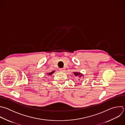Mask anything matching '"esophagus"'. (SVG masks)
Returning <instances> with one entry per match:
<instances>
[{"label":"esophagus","instance_id":"1","mask_svg":"<svg viewBox=\"0 0 125 125\" xmlns=\"http://www.w3.org/2000/svg\"><path fill=\"white\" fill-rule=\"evenodd\" d=\"M64 71V68H60V71H61V72H63Z\"/></svg>","mask_w":125,"mask_h":125}]
</instances>
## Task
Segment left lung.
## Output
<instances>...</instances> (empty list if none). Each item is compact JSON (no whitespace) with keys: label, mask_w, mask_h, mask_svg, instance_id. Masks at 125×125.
<instances>
[{"label":"left lung","mask_w":125,"mask_h":125,"mask_svg":"<svg viewBox=\"0 0 125 125\" xmlns=\"http://www.w3.org/2000/svg\"><path fill=\"white\" fill-rule=\"evenodd\" d=\"M74 73V75L75 76H79L80 78L82 76H83V74L81 73H79V72H75L73 73Z\"/></svg>","instance_id":"obj_1"}]
</instances>
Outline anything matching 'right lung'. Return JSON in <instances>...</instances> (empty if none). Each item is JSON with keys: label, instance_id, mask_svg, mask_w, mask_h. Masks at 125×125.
Segmentation results:
<instances>
[{"label": "right lung", "instance_id": "obj_1", "mask_svg": "<svg viewBox=\"0 0 125 125\" xmlns=\"http://www.w3.org/2000/svg\"><path fill=\"white\" fill-rule=\"evenodd\" d=\"M54 72V71H52V72H50V73H48V75H52L53 73Z\"/></svg>", "mask_w": 125, "mask_h": 125}]
</instances>
